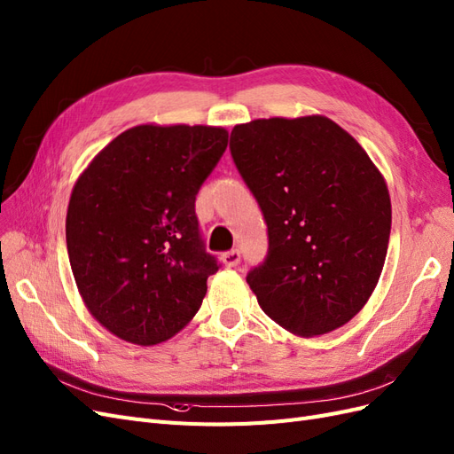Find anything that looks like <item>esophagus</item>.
Returning a JSON list of instances; mask_svg holds the SVG:
<instances>
[{"instance_id": "34e87169", "label": "esophagus", "mask_w": 454, "mask_h": 454, "mask_svg": "<svg viewBox=\"0 0 454 454\" xmlns=\"http://www.w3.org/2000/svg\"><path fill=\"white\" fill-rule=\"evenodd\" d=\"M223 263L227 267H237L240 263V252L239 250H229L223 254Z\"/></svg>"}]
</instances>
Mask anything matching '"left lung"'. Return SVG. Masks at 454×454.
Wrapping results in <instances>:
<instances>
[{
    "mask_svg": "<svg viewBox=\"0 0 454 454\" xmlns=\"http://www.w3.org/2000/svg\"><path fill=\"white\" fill-rule=\"evenodd\" d=\"M229 149L267 223V257L246 277L259 307L305 337L347 324L388 250L392 206L375 164L322 115L237 125Z\"/></svg>",
    "mask_w": 454,
    "mask_h": 454,
    "instance_id": "1",
    "label": "left lung"
}]
</instances>
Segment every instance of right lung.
Segmentation results:
<instances>
[{"label":"right lung","instance_id":"add662e5","mask_svg":"<svg viewBox=\"0 0 454 454\" xmlns=\"http://www.w3.org/2000/svg\"><path fill=\"white\" fill-rule=\"evenodd\" d=\"M215 127L129 129L81 174L66 217L70 265L87 309L114 335L157 345L193 318L219 269L195 200L227 149Z\"/></svg>","mask_w":454,"mask_h":454}]
</instances>
